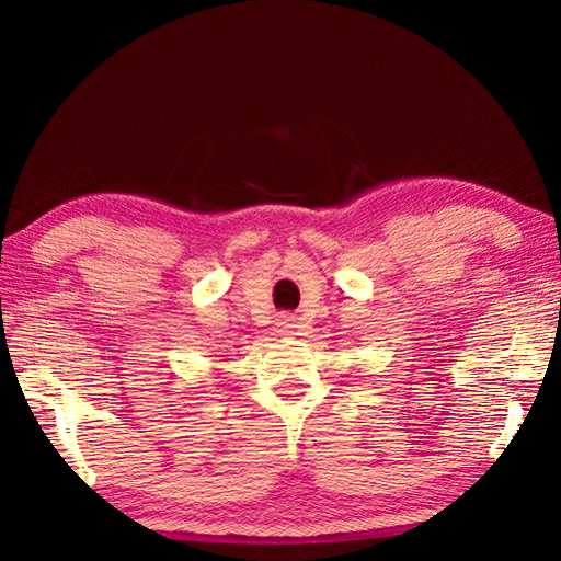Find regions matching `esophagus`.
I'll return each instance as SVG.
<instances>
[{"label": "esophagus", "mask_w": 561, "mask_h": 561, "mask_svg": "<svg viewBox=\"0 0 561 561\" xmlns=\"http://www.w3.org/2000/svg\"><path fill=\"white\" fill-rule=\"evenodd\" d=\"M299 328H301L299 320H296V316H291V313H282L277 318V330L282 332V335H296Z\"/></svg>", "instance_id": "obj_1"}]
</instances>
